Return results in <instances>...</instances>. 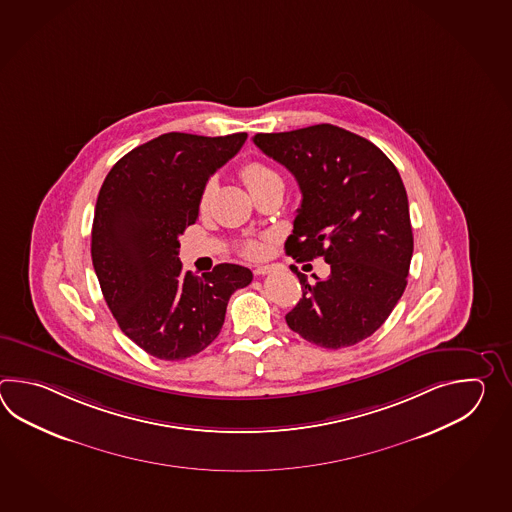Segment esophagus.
I'll use <instances>...</instances> for the list:
<instances>
[{
	"mask_svg": "<svg viewBox=\"0 0 512 512\" xmlns=\"http://www.w3.org/2000/svg\"><path fill=\"white\" fill-rule=\"evenodd\" d=\"M271 271V265H258V267L254 269V274H258V276H263V274H269V272Z\"/></svg>",
	"mask_w": 512,
	"mask_h": 512,
	"instance_id": "1",
	"label": "esophagus"
}]
</instances>
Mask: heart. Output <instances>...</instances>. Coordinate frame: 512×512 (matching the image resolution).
I'll use <instances>...</instances> for the list:
<instances>
[{"mask_svg": "<svg viewBox=\"0 0 512 512\" xmlns=\"http://www.w3.org/2000/svg\"><path fill=\"white\" fill-rule=\"evenodd\" d=\"M240 175L243 183L251 190V194L258 192V190L265 188V186L283 185L280 174L274 168H271L269 164L261 163V161H249V163L243 164ZM210 190H212V185L208 183L203 188V192H201V197H199V208L201 210L207 208ZM243 251H245L247 256H251V258H258V256H261V252H263V245H261L260 241H249V243H245Z\"/></svg>", "mask_w": 512, "mask_h": 512, "instance_id": "heart-1", "label": "heart"}]
</instances>
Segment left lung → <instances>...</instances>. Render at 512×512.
<instances>
[{
  "label": "left lung",
  "instance_id": "8db88e82",
  "mask_svg": "<svg viewBox=\"0 0 512 512\" xmlns=\"http://www.w3.org/2000/svg\"><path fill=\"white\" fill-rule=\"evenodd\" d=\"M254 144L283 164L302 192L285 251L296 261L324 258L315 282L296 271L302 298L287 326L320 348L371 337L403 296L414 236L403 179L373 142L333 124L256 133Z\"/></svg>",
  "mask_w": 512,
  "mask_h": 512
}]
</instances>
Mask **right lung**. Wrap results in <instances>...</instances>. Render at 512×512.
I'll use <instances>...</instances> for the list:
<instances>
[{
    "label": "right lung",
    "mask_w": 512,
    "mask_h": 512,
    "mask_svg": "<svg viewBox=\"0 0 512 512\" xmlns=\"http://www.w3.org/2000/svg\"><path fill=\"white\" fill-rule=\"evenodd\" d=\"M245 141L247 133H164L126 153L98 192L91 258L100 289L122 333L157 359H188L212 344L230 294L252 282L236 263L194 276L177 258L210 175Z\"/></svg>",
    "instance_id": "add662e5"
}]
</instances>
